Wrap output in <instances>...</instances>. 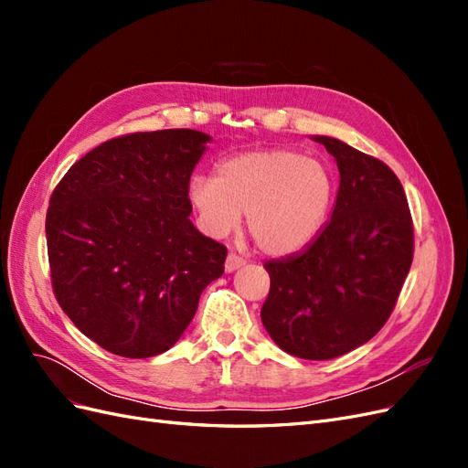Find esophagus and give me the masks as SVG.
Returning a JSON list of instances; mask_svg holds the SVG:
<instances>
[{
	"label": "esophagus",
	"instance_id": "1",
	"mask_svg": "<svg viewBox=\"0 0 468 468\" xmlns=\"http://www.w3.org/2000/svg\"><path fill=\"white\" fill-rule=\"evenodd\" d=\"M242 265H244L242 258L236 256V253H229V258H226V263H224V269H226V273H232Z\"/></svg>",
	"mask_w": 468,
	"mask_h": 468
}]
</instances>
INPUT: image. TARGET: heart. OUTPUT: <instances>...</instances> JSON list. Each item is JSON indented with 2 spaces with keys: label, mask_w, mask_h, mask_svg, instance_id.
I'll use <instances>...</instances> for the list:
<instances>
[{
  "label": "heart",
  "mask_w": 468,
  "mask_h": 468,
  "mask_svg": "<svg viewBox=\"0 0 468 468\" xmlns=\"http://www.w3.org/2000/svg\"><path fill=\"white\" fill-rule=\"evenodd\" d=\"M334 197L330 167L292 148H261L229 155L215 177L193 176L187 199L212 238L230 234L242 212L258 248L287 258L316 238Z\"/></svg>",
  "instance_id": "heart-1"
}]
</instances>
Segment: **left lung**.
Listing matches in <instances>:
<instances>
[{"label": "left lung", "mask_w": 468, "mask_h": 468, "mask_svg": "<svg viewBox=\"0 0 468 468\" xmlns=\"http://www.w3.org/2000/svg\"><path fill=\"white\" fill-rule=\"evenodd\" d=\"M339 169L330 220L303 251L267 261L261 322L294 357L334 359L385 325L412 265L414 229L392 169L334 136H313Z\"/></svg>", "instance_id": "left-lung-1"}]
</instances>
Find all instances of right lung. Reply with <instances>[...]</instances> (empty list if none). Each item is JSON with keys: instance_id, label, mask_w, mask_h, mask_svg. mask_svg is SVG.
Returning <instances> with one entry per match:
<instances>
[{"instance_id": "obj_1", "label": "right lung", "mask_w": 468, "mask_h": 468, "mask_svg": "<svg viewBox=\"0 0 468 468\" xmlns=\"http://www.w3.org/2000/svg\"><path fill=\"white\" fill-rule=\"evenodd\" d=\"M210 136L191 129L103 143L50 197L47 244L56 301L76 328L121 357L172 347L226 248L195 229L187 183Z\"/></svg>"}]
</instances>
